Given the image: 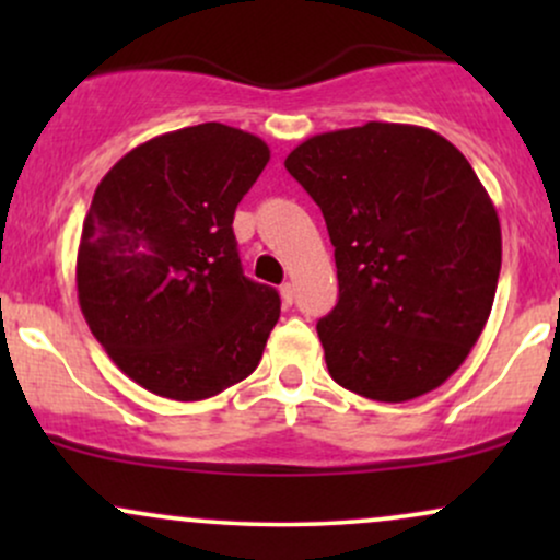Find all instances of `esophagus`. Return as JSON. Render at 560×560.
Instances as JSON below:
<instances>
[{
    "label": "esophagus",
    "mask_w": 560,
    "mask_h": 560,
    "mask_svg": "<svg viewBox=\"0 0 560 560\" xmlns=\"http://www.w3.org/2000/svg\"><path fill=\"white\" fill-rule=\"evenodd\" d=\"M279 292H281V300H284V305H292V302H294V284H292V281L281 284Z\"/></svg>",
    "instance_id": "obj_1"
}]
</instances>
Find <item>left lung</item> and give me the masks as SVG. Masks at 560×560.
I'll list each match as a JSON object with an SVG mask.
<instances>
[{
    "mask_svg": "<svg viewBox=\"0 0 560 560\" xmlns=\"http://www.w3.org/2000/svg\"><path fill=\"white\" fill-rule=\"evenodd\" d=\"M284 165L334 244L339 300L316 326L334 382L378 402L447 382L490 318L503 258L498 210L458 147L371 120L305 139Z\"/></svg>",
    "mask_w": 560,
    "mask_h": 560,
    "instance_id": "8db88e82",
    "label": "left lung"
}]
</instances>
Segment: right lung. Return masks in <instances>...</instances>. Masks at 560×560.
<instances>
[{
  "mask_svg": "<svg viewBox=\"0 0 560 560\" xmlns=\"http://www.w3.org/2000/svg\"><path fill=\"white\" fill-rule=\"evenodd\" d=\"M268 160L255 133L199 124L133 147L96 186L79 305L139 387L195 402L258 369L281 302L242 273L231 223Z\"/></svg>",
  "mask_w": 560,
  "mask_h": 560,
  "instance_id": "add662e5",
  "label": "right lung"
}]
</instances>
